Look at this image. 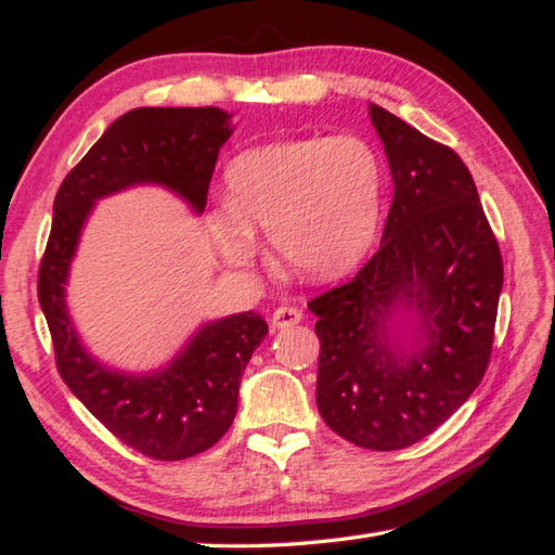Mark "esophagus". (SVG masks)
<instances>
[{"label":"esophagus","instance_id":"1","mask_svg":"<svg viewBox=\"0 0 555 555\" xmlns=\"http://www.w3.org/2000/svg\"><path fill=\"white\" fill-rule=\"evenodd\" d=\"M300 320H302V312L298 308H291V305H281V308H276L274 314H271V326L288 328L293 324H298Z\"/></svg>","mask_w":555,"mask_h":555}]
</instances>
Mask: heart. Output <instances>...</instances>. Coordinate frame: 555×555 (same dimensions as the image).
I'll list each match as a JSON object with an SVG mask.
<instances>
[{
    "label": "heart",
    "mask_w": 555,
    "mask_h": 555,
    "mask_svg": "<svg viewBox=\"0 0 555 555\" xmlns=\"http://www.w3.org/2000/svg\"><path fill=\"white\" fill-rule=\"evenodd\" d=\"M231 209L217 235L233 262L255 255L253 229L300 276L328 281L356 269L384 219L386 167L367 138L317 135L247 150L229 164Z\"/></svg>",
    "instance_id": "heart-1"
}]
</instances>
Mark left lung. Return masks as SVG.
<instances>
[{
	"label": "left lung",
	"mask_w": 555,
	"mask_h": 555,
	"mask_svg": "<svg viewBox=\"0 0 555 555\" xmlns=\"http://www.w3.org/2000/svg\"><path fill=\"white\" fill-rule=\"evenodd\" d=\"M370 116L393 176L382 247L308 308L320 336V415L350 443L398 451L451 417L485 376L503 259L465 162L379 104ZM398 307L418 314L410 351L385 328Z\"/></svg>",
	"instance_id": "obj_1"
}]
</instances>
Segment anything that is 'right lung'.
<instances>
[{"label":"right lung","mask_w":555,"mask_h":555,"mask_svg":"<svg viewBox=\"0 0 555 555\" xmlns=\"http://www.w3.org/2000/svg\"><path fill=\"white\" fill-rule=\"evenodd\" d=\"M229 119L217 107H140L119 116L59 185L38 271V300L62 379L116 439L155 460L193 457L229 431L243 370L267 336V322L255 312L231 314L199 328L167 370L121 374L80 346L64 284L95 199L159 183L203 211L219 147L231 135Z\"/></svg>","instance_id":"right-lung-1"}]
</instances>
